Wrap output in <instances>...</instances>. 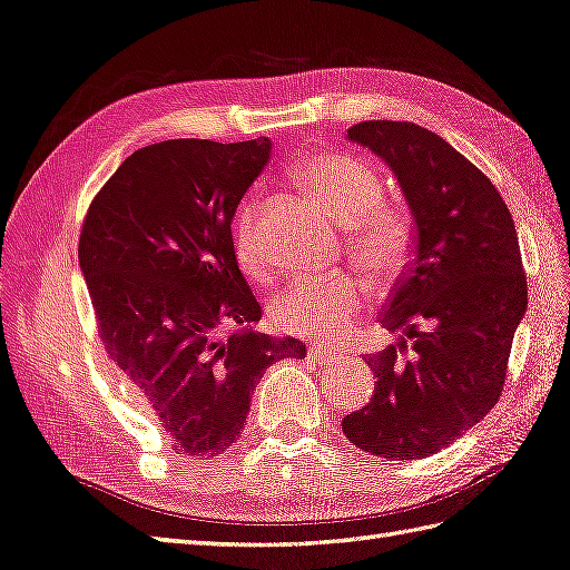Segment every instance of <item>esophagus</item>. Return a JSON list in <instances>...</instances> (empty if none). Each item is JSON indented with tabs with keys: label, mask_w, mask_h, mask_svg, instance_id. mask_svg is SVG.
<instances>
[{
	"label": "esophagus",
	"mask_w": 570,
	"mask_h": 570,
	"mask_svg": "<svg viewBox=\"0 0 570 570\" xmlns=\"http://www.w3.org/2000/svg\"><path fill=\"white\" fill-rule=\"evenodd\" d=\"M337 352H333V350H325V347H321V345H313V347H308V360L313 362V364H327V362H333V360H337Z\"/></svg>",
	"instance_id": "34e87169"
}]
</instances>
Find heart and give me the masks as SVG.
Segmentation results:
<instances>
[{
	"label": "heart",
	"instance_id": "b5f03b06",
	"mask_svg": "<svg viewBox=\"0 0 570 570\" xmlns=\"http://www.w3.org/2000/svg\"><path fill=\"white\" fill-rule=\"evenodd\" d=\"M298 181L337 223L347 225L350 249L364 267L393 274L401 267L410 225L399 208L381 204L383 184L366 163L347 155H315L298 169ZM259 202L245 198L235 223V253L253 279L269 276V262L257 237ZM366 303V286L342 274L321 282H296L272 301V321L284 333L337 340L354 327Z\"/></svg>",
	"mask_w": 570,
	"mask_h": 570
}]
</instances>
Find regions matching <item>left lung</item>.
<instances>
[{
    "instance_id": "obj_1",
    "label": "left lung",
    "mask_w": 570,
    "mask_h": 570,
    "mask_svg": "<svg viewBox=\"0 0 570 570\" xmlns=\"http://www.w3.org/2000/svg\"><path fill=\"white\" fill-rule=\"evenodd\" d=\"M347 138L399 177L415 235L381 315V327L403 337L368 356L374 399L342 420V432L383 459H425L500 399L527 311L518 230L493 181L432 130L362 121Z\"/></svg>"
}]
</instances>
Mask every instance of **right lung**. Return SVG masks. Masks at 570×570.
<instances>
[{
  "instance_id": "1",
  "label": "right lung",
  "mask_w": 570,
  "mask_h": 570,
  "mask_svg": "<svg viewBox=\"0 0 570 570\" xmlns=\"http://www.w3.org/2000/svg\"><path fill=\"white\" fill-rule=\"evenodd\" d=\"M269 153V138L148 145L104 184L79 233L106 356L181 456L225 452L262 374L306 356L296 337L255 333L262 308L233 247L235 208Z\"/></svg>"
}]
</instances>
